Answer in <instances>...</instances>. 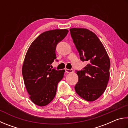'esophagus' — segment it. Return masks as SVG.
<instances>
[{
  "instance_id": "esophagus-1",
  "label": "esophagus",
  "mask_w": 128,
  "mask_h": 128,
  "mask_svg": "<svg viewBox=\"0 0 128 128\" xmlns=\"http://www.w3.org/2000/svg\"><path fill=\"white\" fill-rule=\"evenodd\" d=\"M65 71L67 73H72L74 72V70H72V69H68V68H66L65 69Z\"/></svg>"
}]
</instances>
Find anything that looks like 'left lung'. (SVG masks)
Listing matches in <instances>:
<instances>
[{
	"mask_svg": "<svg viewBox=\"0 0 128 128\" xmlns=\"http://www.w3.org/2000/svg\"><path fill=\"white\" fill-rule=\"evenodd\" d=\"M70 31L80 60L88 63L82 70L76 71L79 80L75 91L86 100L94 101L106 90L110 78L109 57L94 32L82 28H72Z\"/></svg>",
	"mask_w": 128,
	"mask_h": 128,
	"instance_id": "obj_1",
	"label": "left lung"
}]
</instances>
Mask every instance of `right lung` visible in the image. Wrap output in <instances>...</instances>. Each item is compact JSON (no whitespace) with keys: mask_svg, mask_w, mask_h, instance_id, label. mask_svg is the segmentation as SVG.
I'll return each instance as SVG.
<instances>
[{"mask_svg":"<svg viewBox=\"0 0 128 128\" xmlns=\"http://www.w3.org/2000/svg\"><path fill=\"white\" fill-rule=\"evenodd\" d=\"M68 32L66 29H56L42 32L27 52L22 73L30 100L38 106H46L54 99L57 85L64 77L65 70L50 67L57 58V45Z\"/></svg>","mask_w":128,"mask_h":128,"instance_id":"right-lung-1","label":"right lung"}]
</instances>
